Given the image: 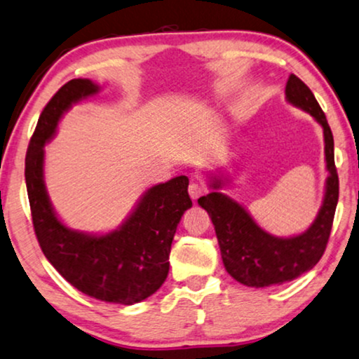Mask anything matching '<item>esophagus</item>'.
<instances>
[{"label":"esophagus","instance_id":"1","mask_svg":"<svg viewBox=\"0 0 359 359\" xmlns=\"http://www.w3.org/2000/svg\"><path fill=\"white\" fill-rule=\"evenodd\" d=\"M205 190H207V187H205V185L200 184V182H192L189 185V194L194 200H197L200 195H203Z\"/></svg>","mask_w":359,"mask_h":359}]
</instances>
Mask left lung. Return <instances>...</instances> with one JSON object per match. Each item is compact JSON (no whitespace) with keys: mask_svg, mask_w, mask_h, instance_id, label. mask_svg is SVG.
Masks as SVG:
<instances>
[{"mask_svg":"<svg viewBox=\"0 0 359 359\" xmlns=\"http://www.w3.org/2000/svg\"><path fill=\"white\" fill-rule=\"evenodd\" d=\"M289 103L302 108L322 124L325 136V159H327V190L322 208L307 231L292 238H276L256 224L250 213L219 192H212L198 198V205L212 218L217 233L224 269L238 283L248 287H267L297 279L312 269L323 256L338 203V174L333 152V135L327 116L315 100L312 90L294 74L285 85ZM219 180L212 184L219 187Z\"/></svg>","mask_w":359,"mask_h":359,"instance_id":"8db88e82","label":"left lung"}]
</instances>
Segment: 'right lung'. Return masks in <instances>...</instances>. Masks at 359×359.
Here are the masks:
<instances>
[{
	"label": "right lung",
	"mask_w": 359,
	"mask_h": 359,
	"mask_svg": "<svg viewBox=\"0 0 359 359\" xmlns=\"http://www.w3.org/2000/svg\"><path fill=\"white\" fill-rule=\"evenodd\" d=\"M98 92L88 79L59 88L42 109L26 154L32 224L44 256L67 283L103 302L133 305L156 292L169 274L170 245L184 212L192 207L185 175L151 187L131 217L108 235L74 231L57 218L44 185V144L67 109Z\"/></svg>",
	"instance_id": "add662e5"
}]
</instances>
